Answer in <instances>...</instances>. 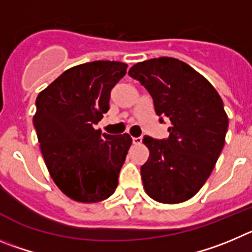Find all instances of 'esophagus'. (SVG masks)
<instances>
[{
    "mask_svg": "<svg viewBox=\"0 0 252 252\" xmlns=\"http://www.w3.org/2000/svg\"><path fill=\"white\" fill-rule=\"evenodd\" d=\"M142 140L143 138L142 137H133V144H142Z\"/></svg>",
    "mask_w": 252,
    "mask_h": 252,
    "instance_id": "esophagus-1",
    "label": "esophagus"
}]
</instances>
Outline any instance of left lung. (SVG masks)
I'll use <instances>...</instances> for the list:
<instances>
[{
	"label": "left lung",
	"instance_id": "left-lung-1",
	"mask_svg": "<svg viewBox=\"0 0 252 252\" xmlns=\"http://www.w3.org/2000/svg\"><path fill=\"white\" fill-rule=\"evenodd\" d=\"M128 74L148 90L160 123L171 121L168 138L143 139L149 149L140 167L144 189L158 202L187 201L205 185L225 144L223 101L202 75L177 59L138 63Z\"/></svg>",
	"mask_w": 252,
	"mask_h": 252
}]
</instances>
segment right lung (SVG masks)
I'll list each match as a JSON object with an SVG mask.
<instances>
[{
    "label": "right lung",
    "instance_id": "add662e5",
    "mask_svg": "<svg viewBox=\"0 0 252 252\" xmlns=\"http://www.w3.org/2000/svg\"><path fill=\"white\" fill-rule=\"evenodd\" d=\"M119 61H92L66 70L36 98V129L50 176L74 201L100 202L114 193L131 144L94 124L109 110L110 92L126 75Z\"/></svg>",
    "mask_w": 252,
    "mask_h": 252
}]
</instances>
